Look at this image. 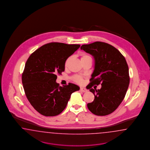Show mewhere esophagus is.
Wrapping results in <instances>:
<instances>
[{
  "label": "esophagus",
  "mask_w": 150,
  "mask_h": 150,
  "mask_svg": "<svg viewBox=\"0 0 150 150\" xmlns=\"http://www.w3.org/2000/svg\"><path fill=\"white\" fill-rule=\"evenodd\" d=\"M80 91L83 92H86L87 91L86 88H84V87H81L80 88Z\"/></svg>",
  "instance_id": "1"
}]
</instances>
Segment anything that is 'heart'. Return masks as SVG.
<instances>
[{
    "instance_id": "heart-1",
    "label": "heart",
    "mask_w": 150,
    "mask_h": 150,
    "mask_svg": "<svg viewBox=\"0 0 150 150\" xmlns=\"http://www.w3.org/2000/svg\"><path fill=\"white\" fill-rule=\"evenodd\" d=\"M91 58V57L88 55L85 54H83L82 55L81 59H86V58ZM69 60H70V58H69L67 59V60H66L65 62V67H67L68 65L69 62ZM74 80L75 82H76L77 83H81L82 82V79L81 77L80 76H75L74 77Z\"/></svg>"
}]
</instances>
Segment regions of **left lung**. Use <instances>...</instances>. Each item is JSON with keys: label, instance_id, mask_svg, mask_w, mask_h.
Returning <instances> with one entry per match:
<instances>
[{"label": "left lung", "instance_id": "1", "mask_svg": "<svg viewBox=\"0 0 150 150\" xmlns=\"http://www.w3.org/2000/svg\"><path fill=\"white\" fill-rule=\"evenodd\" d=\"M81 50L93 57L95 67L88 89L95 96L87 104L91 112L105 116L112 113L124 100L129 87V68L124 57L113 46L102 42L83 45ZM100 83L101 88L92 89Z\"/></svg>", "mask_w": 150, "mask_h": 150}]
</instances>
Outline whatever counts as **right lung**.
<instances>
[{
    "instance_id": "add662e5",
    "label": "right lung",
    "mask_w": 150,
    "mask_h": 150,
    "mask_svg": "<svg viewBox=\"0 0 150 150\" xmlns=\"http://www.w3.org/2000/svg\"><path fill=\"white\" fill-rule=\"evenodd\" d=\"M80 47L50 43L35 50L27 59L22 75L23 89L31 105L42 115L53 117L61 113L71 95L80 90L74 83L60 86L56 82L57 75L65 70L67 59Z\"/></svg>"
}]
</instances>
